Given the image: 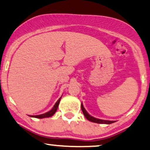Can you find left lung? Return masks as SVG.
Segmentation results:
<instances>
[{
	"instance_id": "1",
	"label": "left lung",
	"mask_w": 150,
	"mask_h": 150,
	"mask_svg": "<svg viewBox=\"0 0 150 150\" xmlns=\"http://www.w3.org/2000/svg\"><path fill=\"white\" fill-rule=\"evenodd\" d=\"M81 110L83 112V115L85 116V117L88 120L90 121H92V122L94 123H104V124H110V123H112L114 122H115V121H107V120H101V119H96L95 117H92L90 115L88 114V112L86 111V110L84 109V108L83 106V104L81 103Z\"/></svg>"
}]
</instances>
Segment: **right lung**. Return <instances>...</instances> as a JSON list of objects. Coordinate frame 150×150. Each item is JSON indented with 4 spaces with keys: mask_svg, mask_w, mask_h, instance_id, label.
<instances>
[{
    "mask_svg": "<svg viewBox=\"0 0 150 150\" xmlns=\"http://www.w3.org/2000/svg\"><path fill=\"white\" fill-rule=\"evenodd\" d=\"M61 98H62V97L58 99V100L57 101V102L55 103V104L54 105V106H53V108H52L49 112H46L45 114H42V115H33V116H31V117H35V118L42 119V118H46V117H51V116H53L55 113V112H56V110H57V107H58L59 103V101H60Z\"/></svg>",
    "mask_w": 150,
    "mask_h": 150,
    "instance_id": "right-lung-1",
    "label": "right lung"
}]
</instances>
